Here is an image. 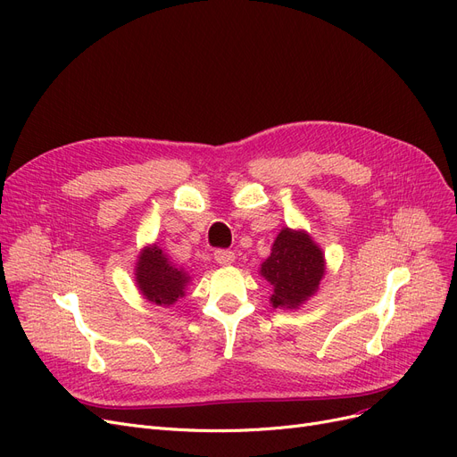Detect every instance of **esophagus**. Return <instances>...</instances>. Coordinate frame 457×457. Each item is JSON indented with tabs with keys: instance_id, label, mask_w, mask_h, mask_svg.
<instances>
[{
	"instance_id": "obj_1",
	"label": "esophagus",
	"mask_w": 457,
	"mask_h": 457,
	"mask_svg": "<svg viewBox=\"0 0 457 457\" xmlns=\"http://www.w3.org/2000/svg\"><path fill=\"white\" fill-rule=\"evenodd\" d=\"M214 260L220 265H231L235 262V254L231 250H216L214 252Z\"/></svg>"
}]
</instances>
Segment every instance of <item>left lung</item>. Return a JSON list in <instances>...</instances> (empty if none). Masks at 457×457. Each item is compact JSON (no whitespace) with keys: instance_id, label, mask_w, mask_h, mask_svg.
<instances>
[{"instance_id":"obj_1","label":"left lung","mask_w":457,"mask_h":457,"mask_svg":"<svg viewBox=\"0 0 457 457\" xmlns=\"http://www.w3.org/2000/svg\"><path fill=\"white\" fill-rule=\"evenodd\" d=\"M326 273L324 252L307 231L282 228L271 246V256L262 263L260 275L273 286L275 309H299L316 294Z\"/></svg>"}]
</instances>
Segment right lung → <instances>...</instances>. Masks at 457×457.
I'll use <instances>...</instances> for the list:
<instances>
[{
	"label": "right lung",
	"mask_w": 457,
	"mask_h": 457,
	"mask_svg": "<svg viewBox=\"0 0 457 457\" xmlns=\"http://www.w3.org/2000/svg\"><path fill=\"white\" fill-rule=\"evenodd\" d=\"M135 282L145 299L169 307L184 295L190 277L184 269L169 262L163 250L154 245L145 246L139 254L137 265H135Z\"/></svg>",
	"instance_id": "1"
}]
</instances>
